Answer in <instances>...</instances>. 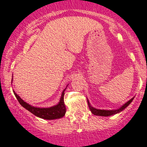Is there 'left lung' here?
<instances>
[{
    "label": "left lung",
    "mask_w": 147,
    "mask_h": 147,
    "mask_svg": "<svg viewBox=\"0 0 147 147\" xmlns=\"http://www.w3.org/2000/svg\"><path fill=\"white\" fill-rule=\"evenodd\" d=\"M134 97L132 98H131L129 101H128L127 102L125 103L124 104H123L121 107H119L117 109H113V110H104V109H96L94 107H93L91 105V104L89 103V101L87 98V102H88V107H89L90 111H91L94 115L96 116H100V117H109V116H113L115 115V114H119L121 111H122L123 109L126 108L129 104L131 103V101H133Z\"/></svg>",
    "instance_id": "obj_1"
}]
</instances>
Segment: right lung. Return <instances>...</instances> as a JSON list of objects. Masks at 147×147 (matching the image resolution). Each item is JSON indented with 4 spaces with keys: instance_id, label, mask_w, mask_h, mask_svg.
<instances>
[{
    "instance_id": "obj_1",
    "label": "right lung",
    "mask_w": 147,
    "mask_h": 147,
    "mask_svg": "<svg viewBox=\"0 0 147 147\" xmlns=\"http://www.w3.org/2000/svg\"><path fill=\"white\" fill-rule=\"evenodd\" d=\"M68 85L66 86V88H67ZM66 88L62 92L61 96L59 102L56 105L51 107H47V108H44V107H43V108L41 107L40 108V107H36L30 105L28 103H26V101H24L14 91L13 93L15 94L16 98L18 99V101H19L20 104L23 107H24L26 109L30 111V113H32V114H34L36 117H39V118L43 119L53 120L62 118L65 115V114H66V107H65L64 101H63V98H64L65 94L64 91L66 89Z\"/></svg>"
}]
</instances>
